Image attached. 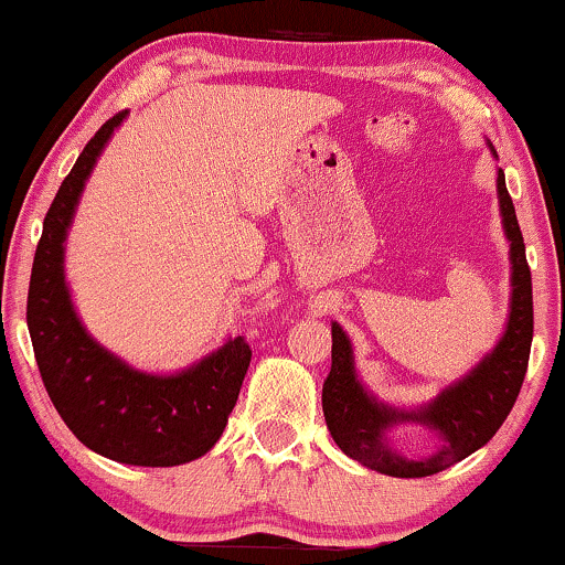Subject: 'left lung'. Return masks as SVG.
I'll list each match as a JSON object with an SVG mask.
<instances>
[{"label": "left lung", "mask_w": 565, "mask_h": 565, "mask_svg": "<svg viewBox=\"0 0 565 565\" xmlns=\"http://www.w3.org/2000/svg\"><path fill=\"white\" fill-rule=\"evenodd\" d=\"M487 145L497 158L494 145ZM497 201L502 230L510 243V309L505 330L479 364L444 386L434 399L420 407H394L377 399L356 373L347 330L338 322L330 324L333 364L322 386V413L341 452L362 462L364 468L396 479H423L452 468L492 439L519 399L534 335L532 271L502 169H497ZM407 422L428 427L437 436V447L428 456L407 458L393 447L390 430Z\"/></svg>", "instance_id": "8db88e82"}]
</instances>
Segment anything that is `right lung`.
<instances>
[{
    "instance_id": "right-lung-1",
    "label": "right lung",
    "mask_w": 565,
    "mask_h": 565,
    "mask_svg": "<svg viewBox=\"0 0 565 565\" xmlns=\"http://www.w3.org/2000/svg\"><path fill=\"white\" fill-rule=\"evenodd\" d=\"M126 110L99 126L44 216L29 285V333L52 404L92 452L142 468H171L198 460L218 441L248 373L243 338L177 373L131 367L86 330L65 280V241L86 179L124 124Z\"/></svg>"
}]
</instances>
